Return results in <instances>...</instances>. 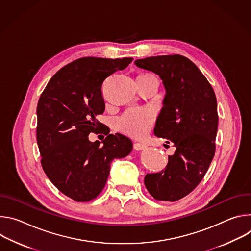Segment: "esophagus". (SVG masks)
Wrapping results in <instances>:
<instances>
[{
  "instance_id": "obj_1",
  "label": "esophagus",
  "mask_w": 251,
  "mask_h": 251,
  "mask_svg": "<svg viewBox=\"0 0 251 251\" xmlns=\"http://www.w3.org/2000/svg\"><path fill=\"white\" fill-rule=\"evenodd\" d=\"M133 147L135 150L137 151H140V150H144L147 148V146L145 144H142V143H134L133 144Z\"/></svg>"
}]
</instances>
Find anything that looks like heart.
I'll use <instances>...</instances> for the list:
<instances>
[{"instance_id":"b5f03b06","label":"heart","mask_w":251,"mask_h":251,"mask_svg":"<svg viewBox=\"0 0 251 251\" xmlns=\"http://www.w3.org/2000/svg\"><path fill=\"white\" fill-rule=\"evenodd\" d=\"M155 118L156 112L150 107L131 108L119 117L117 121V127L121 132L131 137H143L148 133V131L153 126Z\"/></svg>"}]
</instances>
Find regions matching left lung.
<instances>
[{"mask_svg":"<svg viewBox=\"0 0 251 251\" xmlns=\"http://www.w3.org/2000/svg\"><path fill=\"white\" fill-rule=\"evenodd\" d=\"M160 76L166 89L154 133L174 143L176 151L160 173L147 174L145 186L158 201H176L201 183L216 152L218 104L198 66L180 54L135 60Z\"/></svg>","mask_w":251,"mask_h":251,"instance_id":"1","label":"left lung"}]
</instances>
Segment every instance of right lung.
I'll return each instance as SVG.
<instances>
[{
    "label": "right lung",
    "mask_w": 251,
    "mask_h": 251,
    "mask_svg": "<svg viewBox=\"0 0 251 251\" xmlns=\"http://www.w3.org/2000/svg\"><path fill=\"white\" fill-rule=\"evenodd\" d=\"M132 60L78 58L59 69L40 97L37 141L43 169L50 181L75 201L95 199L105 187L111 162L132 151L128 137L109 134L96 119L105 110L103 81ZM91 131L107 135L103 146L88 140Z\"/></svg>",
    "instance_id": "obj_1"
}]
</instances>
